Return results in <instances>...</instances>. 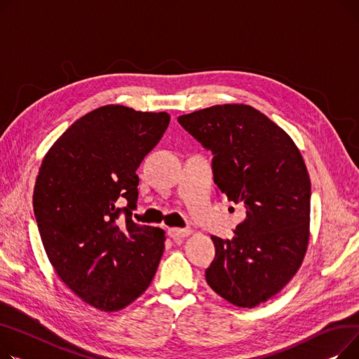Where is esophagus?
<instances>
[{"label": "esophagus", "mask_w": 359, "mask_h": 359, "mask_svg": "<svg viewBox=\"0 0 359 359\" xmlns=\"http://www.w3.org/2000/svg\"><path fill=\"white\" fill-rule=\"evenodd\" d=\"M191 235V230L189 229H180V227H171L168 229V236H170L171 239L174 241H180V239H184L187 236Z\"/></svg>", "instance_id": "esophagus-1"}]
</instances>
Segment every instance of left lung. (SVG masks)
Wrapping results in <instances>:
<instances>
[{"label": "left lung", "instance_id": "obj_1", "mask_svg": "<svg viewBox=\"0 0 359 359\" xmlns=\"http://www.w3.org/2000/svg\"><path fill=\"white\" fill-rule=\"evenodd\" d=\"M178 123L212 151L219 191L246 213L233 239L212 236L216 255L205 281L229 303L255 307L294 277L306 254L311 184L303 156L250 105H213Z\"/></svg>", "mask_w": 359, "mask_h": 359}]
</instances>
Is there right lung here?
I'll return each instance as SVG.
<instances>
[{
    "instance_id": "obj_1",
    "label": "right lung",
    "mask_w": 359,
    "mask_h": 359,
    "mask_svg": "<svg viewBox=\"0 0 359 359\" xmlns=\"http://www.w3.org/2000/svg\"><path fill=\"white\" fill-rule=\"evenodd\" d=\"M170 118L104 105L76 120L39 170L33 210L48 258L59 278L101 311L135 302L163 254L165 231L135 223L132 213L136 170Z\"/></svg>"
}]
</instances>
